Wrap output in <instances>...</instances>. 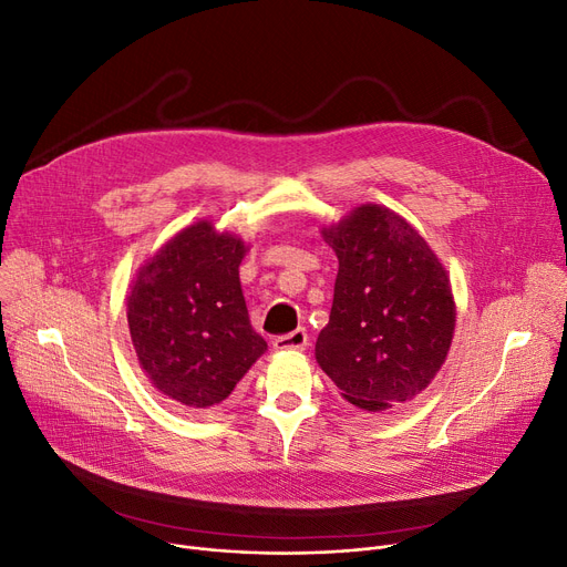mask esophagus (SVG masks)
<instances>
[{
	"label": "esophagus",
	"mask_w": 567,
	"mask_h": 567,
	"mask_svg": "<svg viewBox=\"0 0 567 567\" xmlns=\"http://www.w3.org/2000/svg\"><path fill=\"white\" fill-rule=\"evenodd\" d=\"M274 347L280 349V351H287V349H306L308 347V333L306 329H296L291 333H285V336H278L274 340Z\"/></svg>",
	"instance_id": "obj_1"
}]
</instances>
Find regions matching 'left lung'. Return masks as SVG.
<instances>
[{"label":"left lung","instance_id":"1","mask_svg":"<svg viewBox=\"0 0 567 567\" xmlns=\"http://www.w3.org/2000/svg\"><path fill=\"white\" fill-rule=\"evenodd\" d=\"M338 255L333 308L315 355L342 398L381 411L419 395L451 349V280L425 238L389 208L363 204L323 229Z\"/></svg>","mask_w":567,"mask_h":567}]
</instances>
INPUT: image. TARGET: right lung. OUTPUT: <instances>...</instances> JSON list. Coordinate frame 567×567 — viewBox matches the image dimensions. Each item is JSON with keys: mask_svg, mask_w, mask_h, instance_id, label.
I'll return each mask as SVG.
<instances>
[{"mask_svg": "<svg viewBox=\"0 0 567 567\" xmlns=\"http://www.w3.org/2000/svg\"><path fill=\"white\" fill-rule=\"evenodd\" d=\"M246 246L212 223L176 234L128 293V326L142 370L186 409L220 404L266 351L238 280Z\"/></svg>", "mask_w": 567, "mask_h": 567, "instance_id": "add662e5", "label": "right lung"}]
</instances>
